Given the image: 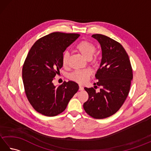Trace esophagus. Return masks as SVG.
<instances>
[{
    "label": "esophagus",
    "mask_w": 151,
    "mask_h": 151,
    "mask_svg": "<svg viewBox=\"0 0 151 151\" xmlns=\"http://www.w3.org/2000/svg\"><path fill=\"white\" fill-rule=\"evenodd\" d=\"M84 89V88H83L81 85H79V90L80 91H83Z\"/></svg>",
    "instance_id": "obj_1"
}]
</instances>
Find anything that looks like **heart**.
<instances>
[{
    "label": "heart",
    "mask_w": 151,
    "mask_h": 151,
    "mask_svg": "<svg viewBox=\"0 0 151 151\" xmlns=\"http://www.w3.org/2000/svg\"><path fill=\"white\" fill-rule=\"evenodd\" d=\"M76 51L82 54L86 59L91 60V57L93 55L96 47L93 44L88 41H82L79 42L75 47ZM69 59V54L67 51H65L62 54V65L65 67L68 65ZM95 60H93V62H95ZM91 75V71L88 69L75 70L70 74L69 78L73 81L78 83L85 82L89 76Z\"/></svg>",
    "instance_id": "obj_1"
}]
</instances>
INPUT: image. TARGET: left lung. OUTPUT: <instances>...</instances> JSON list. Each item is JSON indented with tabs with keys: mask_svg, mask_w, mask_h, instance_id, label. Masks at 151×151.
<instances>
[{
	"mask_svg": "<svg viewBox=\"0 0 151 151\" xmlns=\"http://www.w3.org/2000/svg\"><path fill=\"white\" fill-rule=\"evenodd\" d=\"M91 37L101 47V62L95 74L97 85L101 88L99 92L93 88H84L89 99L83 107L91 117L104 119L116 113L126 100L133 78L132 69L129 56L119 43L102 34Z\"/></svg>",
	"mask_w": 151,
	"mask_h": 151,
	"instance_id": "obj_1",
	"label": "left lung"
}]
</instances>
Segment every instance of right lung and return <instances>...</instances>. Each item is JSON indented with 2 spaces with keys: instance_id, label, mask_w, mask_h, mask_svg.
Listing matches in <instances>:
<instances>
[{
  "instance_id": "obj_1",
  "label": "right lung",
  "mask_w": 151,
  "mask_h": 151,
  "mask_svg": "<svg viewBox=\"0 0 151 151\" xmlns=\"http://www.w3.org/2000/svg\"><path fill=\"white\" fill-rule=\"evenodd\" d=\"M79 36L62 32L47 35L33 45L25 60L22 76L27 99L35 110L45 116L63 112L78 90L73 81L55 86L52 81L63 67V52Z\"/></svg>"
}]
</instances>
